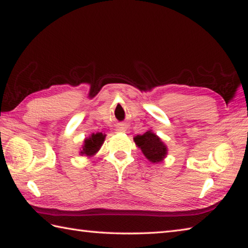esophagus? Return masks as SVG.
<instances>
[{
    "mask_svg": "<svg viewBox=\"0 0 248 248\" xmlns=\"http://www.w3.org/2000/svg\"><path fill=\"white\" fill-rule=\"evenodd\" d=\"M118 131L120 132H125L127 131V127H125V124H120L118 127Z\"/></svg>",
    "mask_w": 248,
    "mask_h": 248,
    "instance_id": "34e87169",
    "label": "esophagus"
}]
</instances>
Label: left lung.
I'll use <instances>...</instances> for the list:
<instances>
[{"mask_svg": "<svg viewBox=\"0 0 248 248\" xmlns=\"http://www.w3.org/2000/svg\"><path fill=\"white\" fill-rule=\"evenodd\" d=\"M134 142L142 150L145 157L152 163L161 162L167 153L166 146L152 131H146L142 136L134 138Z\"/></svg>", "mask_w": 248, "mask_h": 248, "instance_id": "1", "label": "left lung"}]
</instances>
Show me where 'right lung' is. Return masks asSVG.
<instances>
[{
	"instance_id": "1",
	"label": "right lung",
	"mask_w": 248,
	"mask_h": 248,
	"mask_svg": "<svg viewBox=\"0 0 248 248\" xmlns=\"http://www.w3.org/2000/svg\"><path fill=\"white\" fill-rule=\"evenodd\" d=\"M104 139L105 136L103 133H93L90 138H87V139L84 141L83 151H81V153L89 155V156L94 155L99 150L100 146H102Z\"/></svg>"
}]
</instances>
